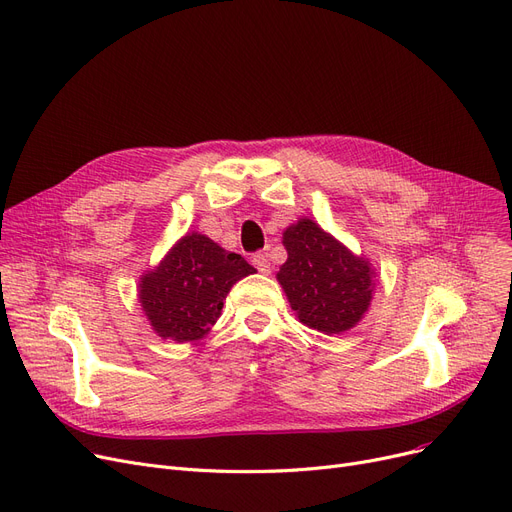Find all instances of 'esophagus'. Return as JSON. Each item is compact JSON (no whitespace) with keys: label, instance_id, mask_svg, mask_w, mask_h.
Returning a JSON list of instances; mask_svg holds the SVG:
<instances>
[{"label":"esophagus","instance_id":"34e87169","mask_svg":"<svg viewBox=\"0 0 512 512\" xmlns=\"http://www.w3.org/2000/svg\"><path fill=\"white\" fill-rule=\"evenodd\" d=\"M253 265L261 272V274H270L272 272V265H270V259L265 253H257L253 255Z\"/></svg>","mask_w":512,"mask_h":512}]
</instances>
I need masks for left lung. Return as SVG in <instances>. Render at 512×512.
Listing matches in <instances>:
<instances>
[{"label":"left lung","mask_w":512,"mask_h":512,"mask_svg":"<svg viewBox=\"0 0 512 512\" xmlns=\"http://www.w3.org/2000/svg\"><path fill=\"white\" fill-rule=\"evenodd\" d=\"M288 259L276 274L299 322L324 335L358 324L370 307L374 270L316 221L299 219L282 234Z\"/></svg>","instance_id":"1"}]
</instances>
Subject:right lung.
<instances>
[{"instance_id": "obj_1", "label": "right lung", "mask_w": 512, "mask_h": 512, "mask_svg": "<svg viewBox=\"0 0 512 512\" xmlns=\"http://www.w3.org/2000/svg\"><path fill=\"white\" fill-rule=\"evenodd\" d=\"M249 274H255V268L244 257L192 232L177 240L157 268L140 278L138 297L159 337L190 343L207 335L230 288Z\"/></svg>"}]
</instances>
